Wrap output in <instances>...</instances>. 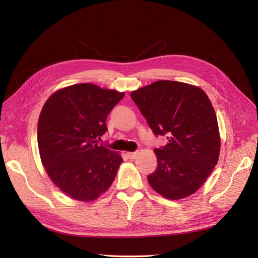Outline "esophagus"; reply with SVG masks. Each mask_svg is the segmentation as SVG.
Listing matches in <instances>:
<instances>
[{
    "label": "esophagus",
    "mask_w": 258,
    "mask_h": 258,
    "mask_svg": "<svg viewBox=\"0 0 258 258\" xmlns=\"http://www.w3.org/2000/svg\"><path fill=\"white\" fill-rule=\"evenodd\" d=\"M127 156H128V158H130V159H135L136 156H137V153L136 152H128Z\"/></svg>",
    "instance_id": "esophagus-1"
}]
</instances>
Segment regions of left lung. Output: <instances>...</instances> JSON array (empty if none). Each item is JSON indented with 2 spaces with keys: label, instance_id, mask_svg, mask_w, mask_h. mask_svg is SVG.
Listing matches in <instances>:
<instances>
[{
  "label": "left lung",
  "instance_id": "obj_1",
  "mask_svg": "<svg viewBox=\"0 0 258 258\" xmlns=\"http://www.w3.org/2000/svg\"><path fill=\"white\" fill-rule=\"evenodd\" d=\"M130 96L156 136L168 144L156 148L157 168L147 176L152 188L170 200L196 192L212 172L221 151L214 107L198 86L157 81Z\"/></svg>",
  "mask_w": 258,
  "mask_h": 258
}]
</instances>
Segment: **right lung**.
<instances>
[{"instance_id":"obj_1","label":"right lung","mask_w":258,"mask_h":258,"mask_svg":"<svg viewBox=\"0 0 258 258\" xmlns=\"http://www.w3.org/2000/svg\"><path fill=\"white\" fill-rule=\"evenodd\" d=\"M124 92L84 83L54 91L37 122L43 166L53 184L70 198L98 199L112 185L122 158L99 144L106 117Z\"/></svg>"}]
</instances>
